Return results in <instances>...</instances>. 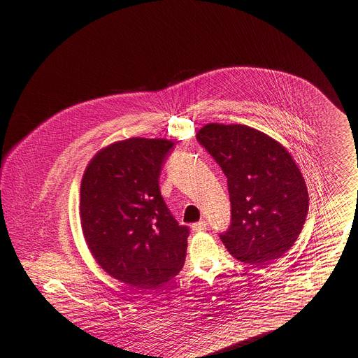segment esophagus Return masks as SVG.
<instances>
[{
    "mask_svg": "<svg viewBox=\"0 0 358 358\" xmlns=\"http://www.w3.org/2000/svg\"><path fill=\"white\" fill-rule=\"evenodd\" d=\"M192 229H193L194 231H204V230L207 229V223H206L204 220L197 222V223H194V224L192 226Z\"/></svg>",
    "mask_w": 358,
    "mask_h": 358,
    "instance_id": "1",
    "label": "esophagus"
}]
</instances>
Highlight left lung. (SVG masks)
<instances>
[{"label": "left lung", "instance_id": "obj_1", "mask_svg": "<svg viewBox=\"0 0 358 358\" xmlns=\"http://www.w3.org/2000/svg\"><path fill=\"white\" fill-rule=\"evenodd\" d=\"M227 177L231 223L220 239L250 265H269L296 242L309 197L305 180L282 144L246 125L207 124L196 135Z\"/></svg>", "mask_w": 358, "mask_h": 358}]
</instances>
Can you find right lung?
<instances>
[{
  "label": "right lung",
  "instance_id": "right-lung-1",
  "mask_svg": "<svg viewBox=\"0 0 358 358\" xmlns=\"http://www.w3.org/2000/svg\"><path fill=\"white\" fill-rule=\"evenodd\" d=\"M174 142L116 141L96 152L80 184V224L96 264L112 278L155 289L178 275L188 227L171 216L159 193V173Z\"/></svg>",
  "mask_w": 358,
  "mask_h": 358
}]
</instances>
